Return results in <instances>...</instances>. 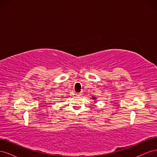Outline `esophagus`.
<instances>
[{
    "label": "esophagus",
    "instance_id": "esophagus-1",
    "mask_svg": "<svg viewBox=\"0 0 157 157\" xmlns=\"http://www.w3.org/2000/svg\"><path fill=\"white\" fill-rule=\"evenodd\" d=\"M82 92H80V93H77V96H82Z\"/></svg>",
    "mask_w": 157,
    "mask_h": 157
}]
</instances>
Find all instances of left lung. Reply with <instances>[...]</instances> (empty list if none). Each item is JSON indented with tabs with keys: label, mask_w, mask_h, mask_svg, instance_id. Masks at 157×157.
<instances>
[{
	"label": "left lung",
	"mask_w": 157,
	"mask_h": 157,
	"mask_svg": "<svg viewBox=\"0 0 157 157\" xmlns=\"http://www.w3.org/2000/svg\"><path fill=\"white\" fill-rule=\"evenodd\" d=\"M93 99H96V98H92Z\"/></svg>",
	"instance_id": "8db88e82"
}]
</instances>
